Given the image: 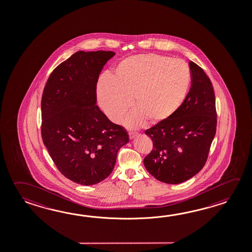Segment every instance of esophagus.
<instances>
[{"mask_svg": "<svg viewBox=\"0 0 252 252\" xmlns=\"http://www.w3.org/2000/svg\"><path fill=\"white\" fill-rule=\"evenodd\" d=\"M137 133H133V132H130V133H129V138H130L131 140H133V139H134V138L137 136Z\"/></svg>", "mask_w": 252, "mask_h": 252, "instance_id": "34e87169", "label": "esophagus"}]
</instances>
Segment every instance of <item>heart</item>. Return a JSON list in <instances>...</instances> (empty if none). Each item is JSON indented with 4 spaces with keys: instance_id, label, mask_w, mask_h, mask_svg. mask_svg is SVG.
<instances>
[{
    "instance_id": "heart-1",
    "label": "heart",
    "mask_w": 252,
    "mask_h": 252,
    "mask_svg": "<svg viewBox=\"0 0 252 252\" xmlns=\"http://www.w3.org/2000/svg\"><path fill=\"white\" fill-rule=\"evenodd\" d=\"M190 67L181 60L158 54H142L119 62L113 76L103 75L97 86L100 107L111 121L126 119L130 127L158 124L170 119L186 101L190 90Z\"/></svg>"
}]
</instances>
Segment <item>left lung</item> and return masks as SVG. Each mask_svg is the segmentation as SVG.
<instances>
[{
    "mask_svg": "<svg viewBox=\"0 0 252 252\" xmlns=\"http://www.w3.org/2000/svg\"><path fill=\"white\" fill-rule=\"evenodd\" d=\"M191 86L186 101L170 119L148 129L153 150L144 158L147 171L157 180L177 185L204 166L217 129L216 99L211 81L189 62Z\"/></svg>",
    "mask_w": 252,
    "mask_h": 252,
    "instance_id": "8db88e82",
    "label": "left lung"
}]
</instances>
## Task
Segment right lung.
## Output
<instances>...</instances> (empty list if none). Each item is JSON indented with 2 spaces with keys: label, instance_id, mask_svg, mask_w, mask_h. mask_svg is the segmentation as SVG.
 I'll use <instances>...</instances> for the list:
<instances>
[{
  "label": "right lung",
  "instance_id": "1",
  "mask_svg": "<svg viewBox=\"0 0 252 252\" xmlns=\"http://www.w3.org/2000/svg\"><path fill=\"white\" fill-rule=\"evenodd\" d=\"M115 54L78 51L53 70L43 89V143L62 175L82 186L106 179L129 142L125 128L96 105L99 75Z\"/></svg>",
  "mask_w": 252,
  "mask_h": 252
}]
</instances>
